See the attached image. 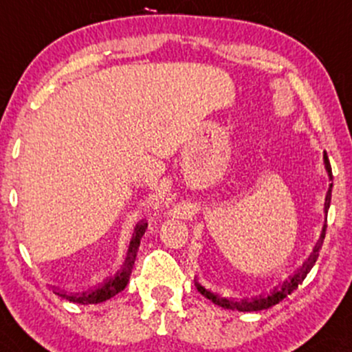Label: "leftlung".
<instances>
[{
    "label": "left lung",
    "mask_w": 352,
    "mask_h": 352,
    "mask_svg": "<svg viewBox=\"0 0 352 352\" xmlns=\"http://www.w3.org/2000/svg\"><path fill=\"white\" fill-rule=\"evenodd\" d=\"M322 160H324V167H326V172H328V177L331 180H333V172H331V164H329V159H328V153L324 152V155H322ZM331 188H333V184L329 185V190L328 193H326V201H324V213L328 215V210H329V205H331ZM324 235H326V225L322 227V232H321V236H319L316 246H314L313 253L309 254L308 261H305V265L301 266L300 270H298L296 273L293 274V276H289L288 280L283 281V285L278 286V288H274L272 293L266 294V296H258V298H253V300H240V301H235V300H228V298H221L218 296V294L208 292L205 286H201L199 281L195 280V286L197 289L204 294L205 298H208L210 301H213L215 305L221 306V308L225 309H236V311H261V309H268L272 308V306L278 305V302L285 300L288 294H292L294 289L298 288V285H301V281L305 280L306 274L311 272V268H313L314 263H316L318 256H319V252H321V246H322V241H324Z\"/></svg>",
    "instance_id": "left-lung-1"
}]
</instances>
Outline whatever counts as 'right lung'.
<instances>
[{
	"instance_id": "right-lung-1",
	"label": "right lung",
	"mask_w": 352,
	"mask_h": 352,
	"mask_svg": "<svg viewBox=\"0 0 352 352\" xmlns=\"http://www.w3.org/2000/svg\"><path fill=\"white\" fill-rule=\"evenodd\" d=\"M145 230H147V221H140V223L135 225L134 235H132L131 245H129L127 256H125V261L122 268L117 272L112 278H107L100 285L94 286L89 292H84L80 294H66V293H58L60 298H66L72 302H78V305H98V302L111 300L112 296H116L117 293H120L127 286L129 278H131L132 268H134V261L137 256V250L140 246V238L144 236Z\"/></svg>"
}]
</instances>
